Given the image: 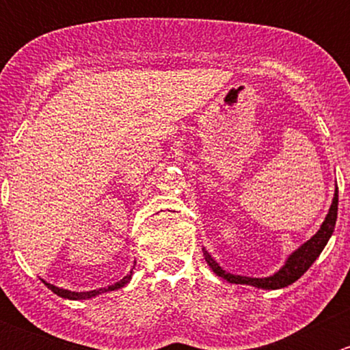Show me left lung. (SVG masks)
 Instances as JSON below:
<instances>
[{
    "label": "left lung",
    "mask_w": 350,
    "mask_h": 350,
    "mask_svg": "<svg viewBox=\"0 0 350 350\" xmlns=\"http://www.w3.org/2000/svg\"><path fill=\"white\" fill-rule=\"evenodd\" d=\"M337 206H338V188H335L334 200H332L330 208H328V213L323 220V224L320 225L319 232L313 235L310 241L298 247L296 250H293L288 256V259L284 260L283 266L276 271L274 274L267 278H250V276H242V274H232L228 271H225L217 260L211 257V254L208 252L203 247V256L204 260L208 262V266L213 269V273L217 276L224 278L228 283L234 284H247L254 286V288L259 289H281L286 288V286L293 284L296 280L303 276L306 271L310 269L313 262L317 260V257L322 254V250L325 249L327 242L330 241L332 234H334L335 221H337Z\"/></svg>",
    "instance_id": "obj_1"
}]
</instances>
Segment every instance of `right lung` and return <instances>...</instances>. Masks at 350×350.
<instances>
[{"instance_id": "add662e5", "label": "right lung", "mask_w": 350, "mask_h": 350, "mask_svg": "<svg viewBox=\"0 0 350 350\" xmlns=\"http://www.w3.org/2000/svg\"><path fill=\"white\" fill-rule=\"evenodd\" d=\"M132 274H133V267L130 269V273L126 274L123 280H120L118 283L115 284H109L107 288H100V289H91V291H70V289H64V288H59V286H54L51 283H47V281H44V284L47 286L51 291H54L55 295L61 296V298H66V299H90V298H94V296L101 295V293H107V291H115V289L118 288H123L126 283H130V280H132Z\"/></svg>"}]
</instances>
